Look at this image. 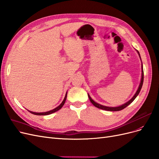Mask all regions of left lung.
I'll return each mask as SVG.
<instances>
[{
  "instance_id": "8db88e82",
  "label": "left lung",
  "mask_w": 159,
  "mask_h": 159,
  "mask_svg": "<svg viewBox=\"0 0 159 159\" xmlns=\"http://www.w3.org/2000/svg\"><path fill=\"white\" fill-rule=\"evenodd\" d=\"M138 53H139V57H140V54L139 53V52H137ZM141 58V57H140ZM143 79H144V74H143V65H142V76H141V83H140V84H139V88H138L136 93L135 94V95L134 96V97L129 100L127 102H126L125 104H123L120 106H118V107H107V106H102V105H100L98 103H96V102H95L93 99H92L90 98V96H89V94H88V96H89V100L91 102V103L93 104L94 106H96V107H98V108H100V109H102V110H107V111H120V110H121L123 109H124L125 107H126L128 105H129L131 102L134 101L136 97L138 96V94H139L140 91H141V89L142 88V86H143Z\"/></svg>"
}]
</instances>
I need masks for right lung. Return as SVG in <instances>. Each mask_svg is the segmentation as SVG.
Listing matches in <instances>:
<instances>
[{"instance_id": "obj_1", "label": "right lung", "mask_w": 159, "mask_h": 159, "mask_svg": "<svg viewBox=\"0 0 159 159\" xmlns=\"http://www.w3.org/2000/svg\"><path fill=\"white\" fill-rule=\"evenodd\" d=\"M66 95H67V93H66L65 96V98H64L63 101L62 102V103H61L59 106H57V107H55V109H53L52 110H50L49 111H46V112H42V113H41V112H40V113H37V112H34V111H29V110H28V111H30V113H32V114L37 115V116H45V115H49V114H52V113H54V112L59 110L61 108V107L63 106L65 102V100H66Z\"/></svg>"}]
</instances>
